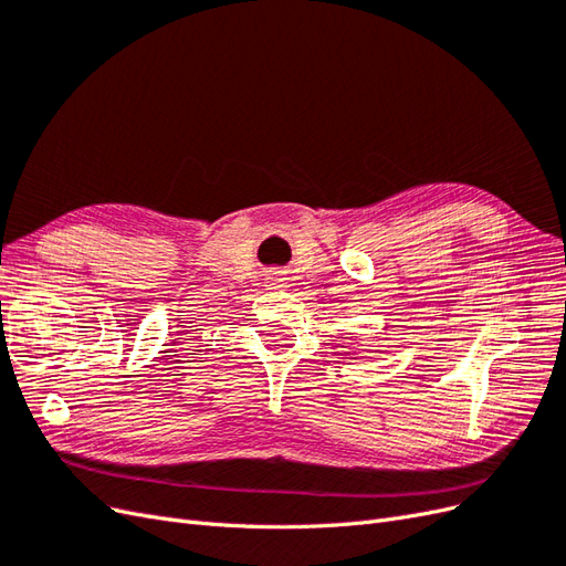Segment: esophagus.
<instances>
[{
    "instance_id": "obj_1",
    "label": "esophagus",
    "mask_w": 566,
    "mask_h": 566,
    "mask_svg": "<svg viewBox=\"0 0 566 566\" xmlns=\"http://www.w3.org/2000/svg\"><path fill=\"white\" fill-rule=\"evenodd\" d=\"M266 281H269V285H273V287H285V281H287V279H283L281 273H271V276H266Z\"/></svg>"
}]
</instances>
